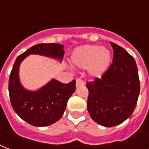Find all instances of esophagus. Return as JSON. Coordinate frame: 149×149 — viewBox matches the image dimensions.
Here are the masks:
<instances>
[{
	"instance_id": "34e87169",
	"label": "esophagus",
	"mask_w": 149,
	"mask_h": 149,
	"mask_svg": "<svg viewBox=\"0 0 149 149\" xmlns=\"http://www.w3.org/2000/svg\"><path fill=\"white\" fill-rule=\"evenodd\" d=\"M84 85V82L81 79H76V87H79V86H83Z\"/></svg>"
}]
</instances>
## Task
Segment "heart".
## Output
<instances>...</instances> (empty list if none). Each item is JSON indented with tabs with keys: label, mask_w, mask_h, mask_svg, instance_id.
I'll list each match as a JSON object with an SVG mask.
<instances>
[{
	"label": "heart",
	"mask_w": 149,
	"mask_h": 149,
	"mask_svg": "<svg viewBox=\"0 0 149 149\" xmlns=\"http://www.w3.org/2000/svg\"><path fill=\"white\" fill-rule=\"evenodd\" d=\"M70 61L73 66L85 69L92 78H100L108 71L112 62L109 49L97 45H85L74 49Z\"/></svg>",
	"instance_id": "heart-1"
}]
</instances>
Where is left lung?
I'll use <instances>...</instances> for the list:
<instances>
[{"label":"left lung","mask_w":149,"mask_h":149,"mask_svg":"<svg viewBox=\"0 0 149 149\" xmlns=\"http://www.w3.org/2000/svg\"><path fill=\"white\" fill-rule=\"evenodd\" d=\"M108 71L95 81L86 84L89 89L88 112L92 119L104 127L125 121L134 110L140 92L138 67L134 59L118 45Z\"/></svg>","instance_id":"8db88e82"}]
</instances>
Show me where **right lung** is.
Returning a JSON list of instances; mask_svg holds the SVG:
<instances>
[{
    "instance_id": "right-lung-1",
    "label": "right lung",
    "mask_w": 149,
    "mask_h": 149,
    "mask_svg": "<svg viewBox=\"0 0 149 149\" xmlns=\"http://www.w3.org/2000/svg\"><path fill=\"white\" fill-rule=\"evenodd\" d=\"M64 54L63 45L37 44L15 60L9 79L10 103L19 117L33 126H48L63 116L68 100L75 91V80L65 84L51 79L41 88L30 90L20 82V64L30 54H39L61 62Z\"/></svg>"
}]
</instances>
